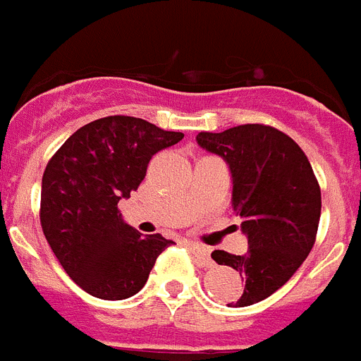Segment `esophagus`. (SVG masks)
<instances>
[{
    "mask_svg": "<svg viewBox=\"0 0 361 361\" xmlns=\"http://www.w3.org/2000/svg\"><path fill=\"white\" fill-rule=\"evenodd\" d=\"M189 247L190 251H192L200 260H202V264L207 266V268L209 266H213V260H211V257H209V247L202 246V244H196V242H189Z\"/></svg>",
    "mask_w": 361,
    "mask_h": 361,
    "instance_id": "34e87169",
    "label": "esophagus"
}]
</instances>
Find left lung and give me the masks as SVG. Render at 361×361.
Instances as JSON below:
<instances>
[{
  "label": "left lung",
  "instance_id": "8db88e82",
  "mask_svg": "<svg viewBox=\"0 0 361 361\" xmlns=\"http://www.w3.org/2000/svg\"><path fill=\"white\" fill-rule=\"evenodd\" d=\"M196 141L231 171L233 211L250 247L244 255L216 250L211 257L246 279V288L229 307H250L288 283L310 253L321 216L319 183L299 145L271 126L200 132Z\"/></svg>",
  "mask_w": 361,
  "mask_h": 361
}]
</instances>
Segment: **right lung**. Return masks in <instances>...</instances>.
I'll list each match as a JSON object with an SVG mask.
<instances>
[{"label":"right lung","mask_w":361,"mask_h":361,"mask_svg":"<svg viewBox=\"0 0 361 361\" xmlns=\"http://www.w3.org/2000/svg\"><path fill=\"white\" fill-rule=\"evenodd\" d=\"M181 139L145 119L111 115L78 128L45 166L42 229L66 274L93 298L135 295L174 244L159 233L143 237L117 204L137 190L154 154Z\"/></svg>","instance_id":"right-lung-1"}]
</instances>
